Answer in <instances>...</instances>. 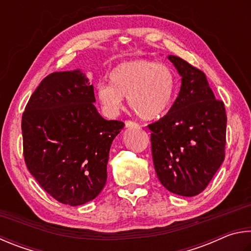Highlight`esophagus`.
Masks as SVG:
<instances>
[{"label": "esophagus", "instance_id": "esophagus-1", "mask_svg": "<svg viewBox=\"0 0 251 251\" xmlns=\"http://www.w3.org/2000/svg\"><path fill=\"white\" fill-rule=\"evenodd\" d=\"M125 125H126V128H128V129H137L138 128V123H135V122H133V121H126L125 122Z\"/></svg>", "mask_w": 251, "mask_h": 251}]
</instances>
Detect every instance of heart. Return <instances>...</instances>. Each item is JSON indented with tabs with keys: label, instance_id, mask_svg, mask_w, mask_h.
<instances>
[{
	"label": "heart",
	"instance_id": "heart-1",
	"mask_svg": "<svg viewBox=\"0 0 251 251\" xmlns=\"http://www.w3.org/2000/svg\"><path fill=\"white\" fill-rule=\"evenodd\" d=\"M110 85L97 87V98L103 111L116 116L123 107V97L143 120L163 114L172 103L176 78L172 69L148 59H135L117 65L109 75Z\"/></svg>",
	"mask_w": 251,
	"mask_h": 251
}]
</instances>
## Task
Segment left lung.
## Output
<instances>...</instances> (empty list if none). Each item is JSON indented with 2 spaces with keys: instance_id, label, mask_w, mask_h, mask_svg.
<instances>
[{
  "instance_id": "1",
  "label": "left lung",
  "mask_w": 251,
  "mask_h": 251,
  "mask_svg": "<svg viewBox=\"0 0 251 251\" xmlns=\"http://www.w3.org/2000/svg\"><path fill=\"white\" fill-rule=\"evenodd\" d=\"M182 77L169 112L149 125L153 163L166 190L192 197L203 192L225 159L227 116L205 74L177 56H168Z\"/></svg>"
}]
</instances>
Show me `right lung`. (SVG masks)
<instances>
[{
    "label": "right lung",
    "instance_id": "right-lung-1",
    "mask_svg": "<svg viewBox=\"0 0 251 251\" xmlns=\"http://www.w3.org/2000/svg\"><path fill=\"white\" fill-rule=\"evenodd\" d=\"M80 69L44 78L22 117L26 166L59 203L78 206L100 194L109 151L125 123L105 120Z\"/></svg>",
    "mask_w": 251,
    "mask_h": 251
}]
</instances>
